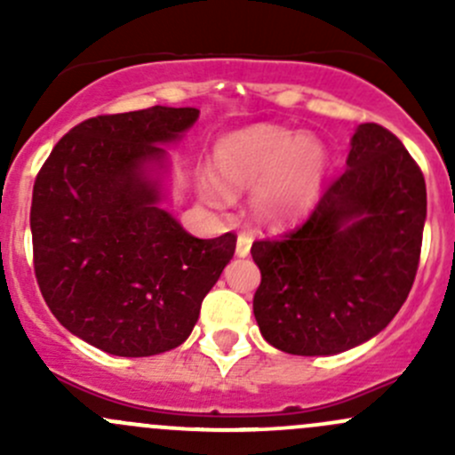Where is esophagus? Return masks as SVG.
Returning <instances> with one entry per match:
<instances>
[{"mask_svg": "<svg viewBox=\"0 0 455 455\" xmlns=\"http://www.w3.org/2000/svg\"><path fill=\"white\" fill-rule=\"evenodd\" d=\"M251 244H253V240H251L249 235H244L242 233L240 237H237V244H235V255L237 257H246L251 253Z\"/></svg>", "mask_w": 455, "mask_h": 455, "instance_id": "1", "label": "esophagus"}]
</instances>
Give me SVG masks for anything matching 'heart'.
<instances>
[{
  "label": "heart",
  "mask_w": 455,
  "mask_h": 455,
  "mask_svg": "<svg viewBox=\"0 0 455 455\" xmlns=\"http://www.w3.org/2000/svg\"><path fill=\"white\" fill-rule=\"evenodd\" d=\"M328 169V147L315 136L253 125L215 145V180L204 178L200 194L211 206L224 209L228 194L251 191V218L261 227H283L313 204Z\"/></svg>",
  "instance_id": "heart-1"
}]
</instances>
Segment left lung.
Masks as SVG:
<instances>
[{
	"label": "left lung",
	"instance_id": "8db88e82",
	"mask_svg": "<svg viewBox=\"0 0 455 455\" xmlns=\"http://www.w3.org/2000/svg\"><path fill=\"white\" fill-rule=\"evenodd\" d=\"M427 189L403 142L376 123L355 130L346 172L301 227L255 242L253 313L277 350L330 356L387 328L414 283Z\"/></svg>",
	"mask_w": 455,
	"mask_h": 455
}]
</instances>
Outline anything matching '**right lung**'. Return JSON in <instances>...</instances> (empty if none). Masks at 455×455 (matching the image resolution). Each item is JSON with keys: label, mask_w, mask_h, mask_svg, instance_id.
<instances>
[{"label": "right lung", "mask_w": 455, "mask_h": 455, "mask_svg": "<svg viewBox=\"0 0 455 455\" xmlns=\"http://www.w3.org/2000/svg\"><path fill=\"white\" fill-rule=\"evenodd\" d=\"M196 108L96 116L70 130L32 189L35 275L75 337L114 356H154L189 339L235 253V235L200 240L164 209L172 158Z\"/></svg>", "instance_id": "obj_1"}]
</instances>
